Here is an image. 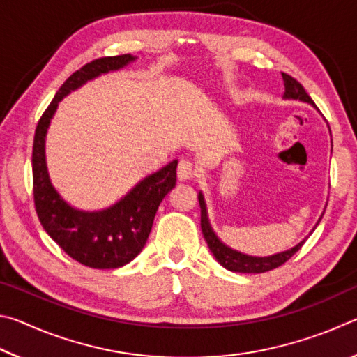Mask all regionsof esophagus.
<instances>
[{"label": "esophagus", "instance_id": "esophagus-1", "mask_svg": "<svg viewBox=\"0 0 357 357\" xmlns=\"http://www.w3.org/2000/svg\"><path fill=\"white\" fill-rule=\"evenodd\" d=\"M195 176V170H193L192 162L181 160L178 165V179L179 181H189Z\"/></svg>", "mask_w": 357, "mask_h": 357}]
</instances>
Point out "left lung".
<instances>
[{
    "mask_svg": "<svg viewBox=\"0 0 357 357\" xmlns=\"http://www.w3.org/2000/svg\"><path fill=\"white\" fill-rule=\"evenodd\" d=\"M283 78V84H285V93H283V99L287 100H301L305 102V104H310L313 108H317V105L313 104V100L310 99V96L305 93V89L302 88V84L299 82H296L293 77H289L287 74H282ZM318 110V108H317ZM331 132V129H329ZM198 202H200V208H202V231L203 236L206 239L209 250L213 252L214 258L222 264L223 268L231 271V273H243V274H261L266 273V271L275 269L282 266L283 263H287L289 258H291L296 252H298L302 244L305 243V239H302L301 243L296 244L294 247L288 250H283L279 253H274V255H268V257H253V255H247V253H243L239 250H234L231 247L227 245L223 241L217 236L215 231L211 227L209 222V215H208V208H206V202H204V195L202 192H198ZM324 214V213H323ZM321 214V217H323ZM319 217L317 225L321 220ZM317 225L313 227V229L317 228ZM312 229V231H313ZM312 231L309 234H312Z\"/></svg>",
    "mask_w": 357,
    "mask_h": 357,
    "instance_id": "1",
    "label": "left lung"
}]
</instances>
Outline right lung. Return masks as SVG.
Wrapping results in <instances>:
<instances>
[{
    "label": "right lung",
    "mask_w": 357,
    "mask_h": 357,
    "mask_svg": "<svg viewBox=\"0 0 357 357\" xmlns=\"http://www.w3.org/2000/svg\"><path fill=\"white\" fill-rule=\"evenodd\" d=\"M137 61L134 55L107 56L74 72L39 119L33 143V192L42 227L75 261L94 269H116L130 263L143 250L160 202L176 185L178 160L151 173L112 206L83 211L72 206L53 185L48 174L45 138L58 104L66 96L108 72Z\"/></svg>",
    "instance_id": "1"
}]
</instances>
